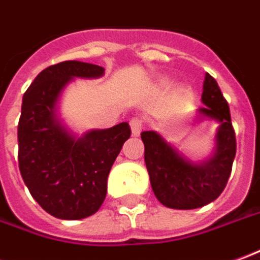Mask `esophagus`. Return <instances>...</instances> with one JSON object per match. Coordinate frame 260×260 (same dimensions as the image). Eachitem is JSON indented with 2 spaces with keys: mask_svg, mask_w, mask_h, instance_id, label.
Instances as JSON below:
<instances>
[{
  "mask_svg": "<svg viewBox=\"0 0 260 260\" xmlns=\"http://www.w3.org/2000/svg\"><path fill=\"white\" fill-rule=\"evenodd\" d=\"M130 128H132V133L133 136H139L143 130V121L139 117H133L130 120Z\"/></svg>",
  "mask_w": 260,
  "mask_h": 260,
  "instance_id": "obj_1",
  "label": "esophagus"
}]
</instances>
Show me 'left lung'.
I'll list each match as a JSON object with an SVG mask.
<instances>
[{"instance_id": "left-lung-1", "label": "left lung", "mask_w": 260, "mask_h": 260, "mask_svg": "<svg viewBox=\"0 0 260 260\" xmlns=\"http://www.w3.org/2000/svg\"><path fill=\"white\" fill-rule=\"evenodd\" d=\"M202 103L198 112L219 121L214 157L202 164L185 160L155 132H143L144 161L150 182L157 200L168 208L194 209L215 201L221 195L236 154L235 130L231 123V112L216 80L205 75Z\"/></svg>"}]
</instances>
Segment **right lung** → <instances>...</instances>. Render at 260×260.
Wrapping results in <instances>:
<instances>
[{
    "mask_svg": "<svg viewBox=\"0 0 260 260\" xmlns=\"http://www.w3.org/2000/svg\"><path fill=\"white\" fill-rule=\"evenodd\" d=\"M102 66L65 60L38 75L22 98L18 123V164L25 185L42 208L59 219L93 215L106 198L107 177L128 123L75 139L56 119L60 92L72 78H99Z\"/></svg>",
    "mask_w": 260,
    "mask_h": 260,
    "instance_id": "1",
    "label": "right lung"
}]
</instances>
